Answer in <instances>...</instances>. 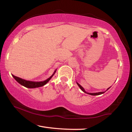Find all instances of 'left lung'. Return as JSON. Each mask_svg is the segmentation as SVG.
I'll return each mask as SVG.
<instances>
[{"instance_id":"1","label":"left lung","mask_w":132,"mask_h":132,"mask_svg":"<svg viewBox=\"0 0 132 132\" xmlns=\"http://www.w3.org/2000/svg\"><path fill=\"white\" fill-rule=\"evenodd\" d=\"M77 85H78V87L80 88V89L82 90L84 92V93H87V94H89V95H93V96H95V95H101V94H103V93H104L105 92H98V93H88V92H86V91L84 90V88L81 87V86L78 83H77ZM110 87L109 88H108L107 89V90L109 89H110Z\"/></svg>"}]
</instances>
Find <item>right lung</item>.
I'll return each mask as SVG.
<instances>
[{
    "mask_svg": "<svg viewBox=\"0 0 132 132\" xmlns=\"http://www.w3.org/2000/svg\"><path fill=\"white\" fill-rule=\"evenodd\" d=\"M55 72H56V70L54 71V73L52 74L50 78H48L47 80L43 81H40V82H34V81H26V80H23V79L18 77L15 76L14 75H13V77L19 84H20L21 85L24 86L25 87L28 88H35L43 87V86H44V85L46 84L50 80V79L52 77V76L54 75V74Z\"/></svg>",
    "mask_w": 132,
    "mask_h": 132,
    "instance_id": "1",
    "label": "right lung"
}]
</instances>
